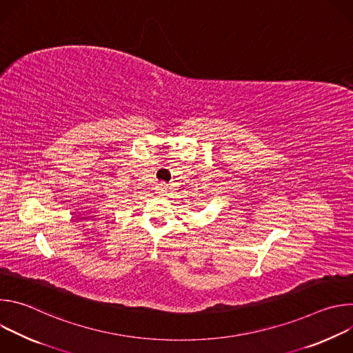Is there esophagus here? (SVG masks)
<instances>
[{"mask_svg": "<svg viewBox=\"0 0 353 353\" xmlns=\"http://www.w3.org/2000/svg\"><path fill=\"white\" fill-rule=\"evenodd\" d=\"M166 190H168V187H166L165 183H159V184L157 185V192H158L159 195H163V194L166 192Z\"/></svg>", "mask_w": 353, "mask_h": 353, "instance_id": "esophagus-1", "label": "esophagus"}]
</instances>
